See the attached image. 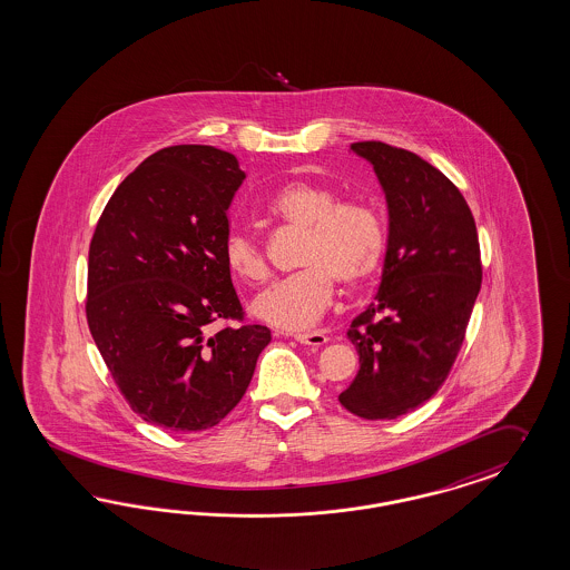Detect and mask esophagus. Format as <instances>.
<instances>
[{"instance_id":"1","label":"esophagus","mask_w":570,"mask_h":570,"mask_svg":"<svg viewBox=\"0 0 570 570\" xmlns=\"http://www.w3.org/2000/svg\"><path fill=\"white\" fill-rule=\"evenodd\" d=\"M295 341H298L301 345H307V347H322L328 343V336L324 333H298L295 334Z\"/></svg>"}]
</instances>
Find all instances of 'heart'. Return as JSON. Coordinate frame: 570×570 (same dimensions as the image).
I'll use <instances>...</instances> for the list:
<instances>
[{
  "mask_svg": "<svg viewBox=\"0 0 570 570\" xmlns=\"http://www.w3.org/2000/svg\"><path fill=\"white\" fill-rule=\"evenodd\" d=\"M267 215L303 229L295 274L275 279L253 301V314L282 331H305L333 301L334 282L345 291L366 286L379 274L387 234L371 206L341 202L320 183L293 180L279 187L265 204ZM232 274L246 282L267 277V258L255 234L234 229L223 246Z\"/></svg>",
  "mask_w": 570,
  "mask_h": 570,
  "instance_id": "1",
  "label": "heart"
}]
</instances>
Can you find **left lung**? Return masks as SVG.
Wrapping results in <instances>:
<instances>
[{
  "label": "left lung",
  "instance_id": "8db88e82",
  "mask_svg": "<svg viewBox=\"0 0 570 570\" xmlns=\"http://www.w3.org/2000/svg\"><path fill=\"white\" fill-rule=\"evenodd\" d=\"M352 151L373 166L387 202L381 284L347 338L360 371L338 402L362 419H395L442 387L482 284L475 220L430 161L379 140Z\"/></svg>",
  "mask_w": 570,
  "mask_h": 570
}]
</instances>
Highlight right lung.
Listing matches in <instances>:
<instances>
[{
    "mask_svg": "<svg viewBox=\"0 0 570 570\" xmlns=\"http://www.w3.org/2000/svg\"><path fill=\"white\" fill-rule=\"evenodd\" d=\"M236 156L175 145L107 202L88 255L86 315L119 392L142 421L202 432L237 406L272 331L242 320L223 246L242 180Z\"/></svg>",
    "mask_w": 570,
    "mask_h": 570,
    "instance_id": "1",
    "label": "right lung"
}]
</instances>
